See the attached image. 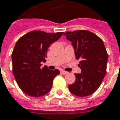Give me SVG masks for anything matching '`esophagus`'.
I'll use <instances>...</instances> for the list:
<instances>
[{
	"instance_id": "34e87169",
	"label": "esophagus",
	"mask_w": 120,
	"mask_h": 120,
	"mask_svg": "<svg viewBox=\"0 0 120 120\" xmlns=\"http://www.w3.org/2000/svg\"><path fill=\"white\" fill-rule=\"evenodd\" d=\"M60 72L62 74H64V75H65V74H68V72L65 71H63V70H62V71H60Z\"/></svg>"
}]
</instances>
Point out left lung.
Listing matches in <instances>:
<instances>
[{
  "mask_svg": "<svg viewBox=\"0 0 120 120\" xmlns=\"http://www.w3.org/2000/svg\"><path fill=\"white\" fill-rule=\"evenodd\" d=\"M64 35L72 42L81 69L80 74H75L76 81L69 85V90L78 97L92 95L106 74L108 56L104 44L94 33L86 30L66 32Z\"/></svg>",
  "mask_w": 120,
  "mask_h": 120,
  "instance_id": "1",
  "label": "left lung"
}]
</instances>
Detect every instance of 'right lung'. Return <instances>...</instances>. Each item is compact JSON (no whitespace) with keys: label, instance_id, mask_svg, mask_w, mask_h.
Instances as JSON below:
<instances>
[{"label":"right lung","instance_id":"obj_1","mask_svg":"<svg viewBox=\"0 0 120 120\" xmlns=\"http://www.w3.org/2000/svg\"><path fill=\"white\" fill-rule=\"evenodd\" d=\"M63 33L33 30L15 44L12 53L13 75L19 88L28 96L45 95L50 91L54 78L60 74L59 70H49L46 65L41 68V63L46 62L48 49Z\"/></svg>","mask_w":120,"mask_h":120}]
</instances>
